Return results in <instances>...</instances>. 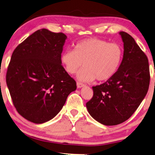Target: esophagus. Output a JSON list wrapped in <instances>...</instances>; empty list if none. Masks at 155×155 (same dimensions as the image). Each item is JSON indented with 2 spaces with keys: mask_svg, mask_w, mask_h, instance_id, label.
<instances>
[{
  "mask_svg": "<svg viewBox=\"0 0 155 155\" xmlns=\"http://www.w3.org/2000/svg\"><path fill=\"white\" fill-rule=\"evenodd\" d=\"M77 87L78 88H82L83 87H84V84L80 82H77Z\"/></svg>",
  "mask_w": 155,
  "mask_h": 155,
  "instance_id": "obj_1",
  "label": "esophagus"
}]
</instances>
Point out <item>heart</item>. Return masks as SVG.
Returning <instances> with one entry per match:
<instances>
[{
    "label": "heart",
    "instance_id": "b5f03b06",
    "mask_svg": "<svg viewBox=\"0 0 155 155\" xmlns=\"http://www.w3.org/2000/svg\"><path fill=\"white\" fill-rule=\"evenodd\" d=\"M123 50L117 43L90 38L78 42L74 51L67 50L61 55V62L66 72L77 75L82 82L106 81L117 73L122 62Z\"/></svg>",
    "mask_w": 155,
    "mask_h": 155
}]
</instances>
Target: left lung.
<instances>
[{"label": "left lung", "instance_id": "obj_1", "mask_svg": "<svg viewBox=\"0 0 155 155\" xmlns=\"http://www.w3.org/2000/svg\"><path fill=\"white\" fill-rule=\"evenodd\" d=\"M124 47L117 73L103 84L93 87L87 110L104 125L120 124L134 113L146 96L150 84L148 59L132 36L120 32Z\"/></svg>", "mask_w": 155, "mask_h": 155}]
</instances>
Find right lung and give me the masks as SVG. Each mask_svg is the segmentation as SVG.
I'll return each instance as SVG.
<instances>
[{"mask_svg": "<svg viewBox=\"0 0 155 155\" xmlns=\"http://www.w3.org/2000/svg\"><path fill=\"white\" fill-rule=\"evenodd\" d=\"M67 37L47 29L38 30L16 48L6 83L18 114L37 124L53 119L76 90V82L61 66Z\"/></svg>", "mask_w": 155, "mask_h": 155, "instance_id": "right-lung-1", "label": "right lung"}]
</instances>
